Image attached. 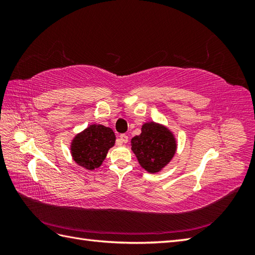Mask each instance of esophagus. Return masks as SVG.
Instances as JSON below:
<instances>
[{
  "instance_id": "34e87169",
  "label": "esophagus",
  "mask_w": 255,
  "mask_h": 255,
  "mask_svg": "<svg viewBox=\"0 0 255 255\" xmlns=\"http://www.w3.org/2000/svg\"><path fill=\"white\" fill-rule=\"evenodd\" d=\"M119 140H120L121 143H127L128 141V137L127 135H125V134H121L119 136Z\"/></svg>"
}]
</instances>
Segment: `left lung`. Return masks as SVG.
<instances>
[{
    "label": "left lung",
    "mask_w": 255,
    "mask_h": 255,
    "mask_svg": "<svg viewBox=\"0 0 255 255\" xmlns=\"http://www.w3.org/2000/svg\"><path fill=\"white\" fill-rule=\"evenodd\" d=\"M138 163L150 173L159 172L169 164L176 151V140L168 128L155 122H146L141 134L130 140Z\"/></svg>",
    "instance_id": "1"
}]
</instances>
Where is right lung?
<instances>
[{
    "instance_id": "add662e5",
    "label": "right lung",
    "mask_w": 255,
    "mask_h": 255,
    "mask_svg": "<svg viewBox=\"0 0 255 255\" xmlns=\"http://www.w3.org/2000/svg\"><path fill=\"white\" fill-rule=\"evenodd\" d=\"M115 133L101 125H90L76 135L71 142L74 161L87 170H94L102 165L109 150L114 146Z\"/></svg>"
}]
</instances>
